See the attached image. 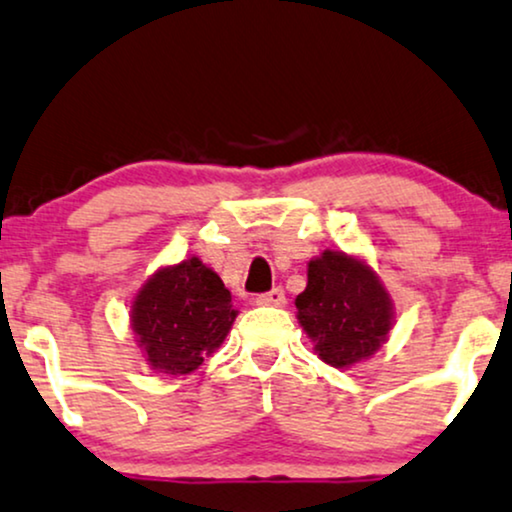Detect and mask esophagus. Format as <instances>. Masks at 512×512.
I'll return each mask as SVG.
<instances>
[{
  "instance_id": "34e87169",
  "label": "esophagus",
  "mask_w": 512,
  "mask_h": 512,
  "mask_svg": "<svg viewBox=\"0 0 512 512\" xmlns=\"http://www.w3.org/2000/svg\"><path fill=\"white\" fill-rule=\"evenodd\" d=\"M256 304L258 306H285L287 304L285 289L275 287V289H270V292H266V294H258L256 296Z\"/></svg>"
}]
</instances>
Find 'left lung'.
<instances>
[{
  "label": "left lung",
  "mask_w": 512,
  "mask_h": 512,
  "mask_svg": "<svg viewBox=\"0 0 512 512\" xmlns=\"http://www.w3.org/2000/svg\"><path fill=\"white\" fill-rule=\"evenodd\" d=\"M296 318L320 361L351 368L387 342L394 304L368 263L327 249L308 263V285L296 296Z\"/></svg>",
  "instance_id": "left-lung-1"
}]
</instances>
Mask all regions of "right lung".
I'll return each mask as SVG.
<instances>
[{
  "instance_id": "obj_1",
  "label": "right lung",
  "mask_w": 512,
  "mask_h": 512,
  "mask_svg": "<svg viewBox=\"0 0 512 512\" xmlns=\"http://www.w3.org/2000/svg\"><path fill=\"white\" fill-rule=\"evenodd\" d=\"M232 294L197 256L156 270L130 306V327L151 370L189 375L225 342Z\"/></svg>"
}]
</instances>
